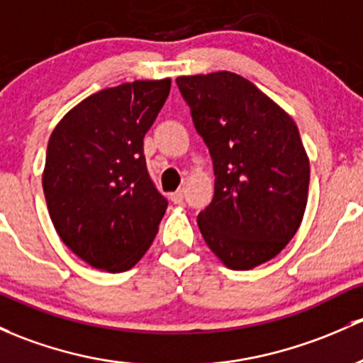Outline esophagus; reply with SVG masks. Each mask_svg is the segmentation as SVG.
Here are the masks:
<instances>
[{
	"mask_svg": "<svg viewBox=\"0 0 363 363\" xmlns=\"http://www.w3.org/2000/svg\"><path fill=\"white\" fill-rule=\"evenodd\" d=\"M170 200L174 201V203H182V200H184V191H182V189H179V191L172 193Z\"/></svg>",
	"mask_w": 363,
	"mask_h": 363,
	"instance_id": "1",
	"label": "esophagus"
}]
</instances>
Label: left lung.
<instances>
[{
  "label": "left lung",
  "mask_w": 363,
  "mask_h": 363,
  "mask_svg": "<svg viewBox=\"0 0 363 363\" xmlns=\"http://www.w3.org/2000/svg\"><path fill=\"white\" fill-rule=\"evenodd\" d=\"M179 91L211 152L216 189L198 228L228 268L269 261L296 235L310 162L292 118L235 72L179 76Z\"/></svg>",
  "instance_id": "8db88e82"
}]
</instances>
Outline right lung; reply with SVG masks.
<instances>
[{
	"mask_svg": "<svg viewBox=\"0 0 363 363\" xmlns=\"http://www.w3.org/2000/svg\"><path fill=\"white\" fill-rule=\"evenodd\" d=\"M170 79L123 83L90 95L52 132L43 191L60 240L95 269H130L158 233L167 198L156 189L144 135Z\"/></svg>",
	"mask_w": 363,
	"mask_h": 363,
	"instance_id": "obj_1",
	"label": "right lung"
}]
</instances>
